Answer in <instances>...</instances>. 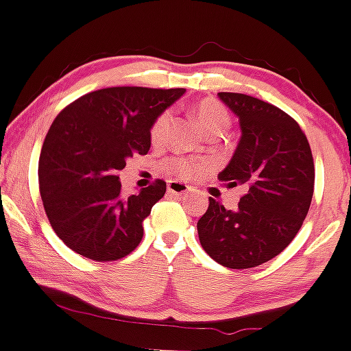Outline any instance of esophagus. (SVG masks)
<instances>
[{
    "label": "esophagus",
    "instance_id": "34e87169",
    "mask_svg": "<svg viewBox=\"0 0 351 351\" xmlns=\"http://www.w3.org/2000/svg\"><path fill=\"white\" fill-rule=\"evenodd\" d=\"M190 192H192V189H190L186 183L176 182V180H169L168 182V193H171V195L185 197V195H189Z\"/></svg>",
    "mask_w": 351,
    "mask_h": 351
}]
</instances>
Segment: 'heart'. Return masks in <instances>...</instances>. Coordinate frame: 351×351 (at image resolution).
I'll return each instance as SVG.
<instances>
[{
    "label": "heart",
    "mask_w": 351,
    "mask_h": 351,
    "mask_svg": "<svg viewBox=\"0 0 351 351\" xmlns=\"http://www.w3.org/2000/svg\"><path fill=\"white\" fill-rule=\"evenodd\" d=\"M193 117H195L197 125L200 127V130L205 136L212 132H226V129L231 123L228 110L222 107L221 104L212 100L197 104L193 107ZM171 119L173 115L169 110L159 113L158 119L151 125V139H153V143L159 144L168 137ZM169 168L175 173H178V175L185 176V178H193V176H197L204 169V162L197 161V159H173V161H169Z\"/></svg>",
    "instance_id": "b5f03b06"
}]
</instances>
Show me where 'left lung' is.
<instances>
[{"instance_id":"1","label":"left lung","mask_w":351,"mask_h":351,"mask_svg":"<svg viewBox=\"0 0 351 351\" xmlns=\"http://www.w3.org/2000/svg\"><path fill=\"white\" fill-rule=\"evenodd\" d=\"M217 97L241 127L219 180L247 192L234 210L208 197L197 231L212 260L241 270L267 263L295 238L313 200L314 162L306 134L280 108L243 93Z\"/></svg>"}]
</instances>
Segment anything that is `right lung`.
Returning <instances> with one entry per match:
<instances>
[{
    "label": "right lung",
    "instance_id": "right-lung-1",
    "mask_svg": "<svg viewBox=\"0 0 351 351\" xmlns=\"http://www.w3.org/2000/svg\"><path fill=\"white\" fill-rule=\"evenodd\" d=\"M183 93V88H104L56 117L40 151L38 185L49 222L67 247L113 261L139 246L144 219L166 183L158 180L123 197L117 173L132 154H147L151 125Z\"/></svg>",
    "mask_w": 351,
    "mask_h": 351
}]
</instances>
